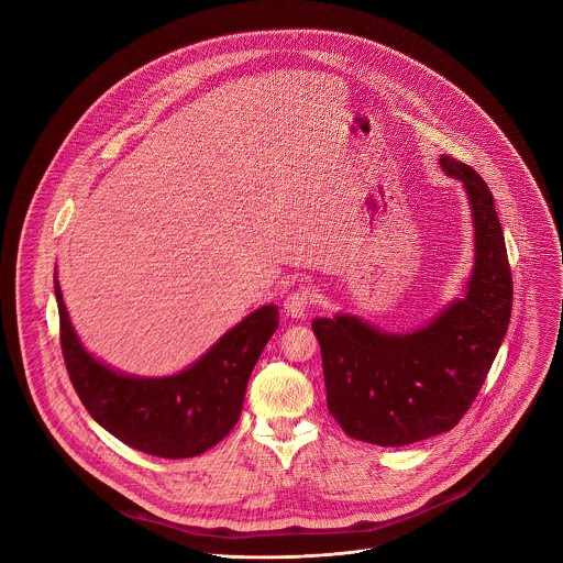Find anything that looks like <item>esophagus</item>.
Returning a JSON list of instances; mask_svg holds the SVG:
<instances>
[{
  "label": "esophagus",
  "instance_id": "34e87169",
  "mask_svg": "<svg viewBox=\"0 0 563 563\" xmlns=\"http://www.w3.org/2000/svg\"><path fill=\"white\" fill-rule=\"evenodd\" d=\"M311 307V296L307 289H296L285 298V311L291 318H305Z\"/></svg>",
  "mask_w": 563,
  "mask_h": 563
}]
</instances>
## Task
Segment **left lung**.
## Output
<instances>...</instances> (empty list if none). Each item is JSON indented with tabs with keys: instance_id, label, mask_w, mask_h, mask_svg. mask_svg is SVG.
Here are the masks:
<instances>
[{
	"instance_id": "left-lung-1",
	"label": "left lung",
	"mask_w": 563,
	"mask_h": 563,
	"mask_svg": "<svg viewBox=\"0 0 563 563\" xmlns=\"http://www.w3.org/2000/svg\"><path fill=\"white\" fill-rule=\"evenodd\" d=\"M463 183L476 261L463 298L412 334H387L356 316L316 318L328 410L347 437L383 448L452 430L470 410L501 347L512 309V272L495 198L470 165L441 155Z\"/></svg>"
}]
</instances>
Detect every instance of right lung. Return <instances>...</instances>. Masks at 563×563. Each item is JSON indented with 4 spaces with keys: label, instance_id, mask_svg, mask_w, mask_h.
Wrapping results in <instances>:
<instances>
[{
    "label": "right lung",
    "instance_id": "1",
    "mask_svg": "<svg viewBox=\"0 0 563 563\" xmlns=\"http://www.w3.org/2000/svg\"><path fill=\"white\" fill-rule=\"evenodd\" d=\"M55 298L64 365L82 406L122 443L163 459L202 454L233 430L252 369L278 328V307L265 305L189 369L167 378H137L113 372L79 345L57 276Z\"/></svg>",
    "mask_w": 563,
    "mask_h": 563
}]
</instances>
